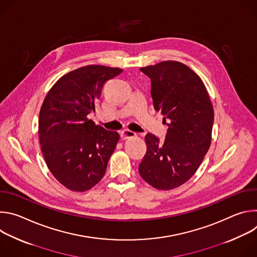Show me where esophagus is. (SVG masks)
<instances>
[{"label":"esophagus","mask_w":257,"mask_h":257,"mask_svg":"<svg viewBox=\"0 0 257 257\" xmlns=\"http://www.w3.org/2000/svg\"><path fill=\"white\" fill-rule=\"evenodd\" d=\"M120 135H121V138H122V139H128V138H131V137L136 136V133L133 132V131H131V130L124 129L123 131H121Z\"/></svg>","instance_id":"obj_1"}]
</instances>
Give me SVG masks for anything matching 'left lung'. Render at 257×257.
Masks as SVG:
<instances>
[{
  "label": "left lung",
  "instance_id": "left-lung-1",
  "mask_svg": "<svg viewBox=\"0 0 257 257\" xmlns=\"http://www.w3.org/2000/svg\"><path fill=\"white\" fill-rule=\"evenodd\" d=\"M152 81V96L168 125L165 141L145 135L146 154L139 164L144 181L159 190H171L197 171L211 141L213 107L199 76L186 65L165 61L140 68Z\"/></svg>",
  "mask_w": 257,
  "mask_h": 257
}]
</instances>
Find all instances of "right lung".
<instances>
[{
  "label": "right lung",
  "instance_id": "1",
  "mask_svg": "<svg viewBox=\"0 0 257 257\" xmlns=\"http://www.w3.org/2000/svg\"><path fill=\"white\" fill-rule=\"evenodd\" d=\"M123 70L89 65L69 72L48 92L39 119L42 152L53 176L72 191H85L103 177L120 135L87 116L105 81Z\"/></svg>",
  "mask_w": 257,
  "mask_h": 257
}]
</instances>
